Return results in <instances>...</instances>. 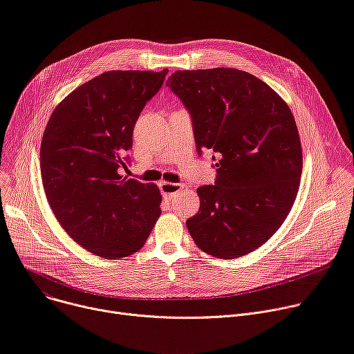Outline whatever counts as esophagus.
<instances>
[{
  "mask_svg": "<svg viewBox=\"0 0 354 354\" xmlns=\"http://www.w3.org/2000/svg\"><path fill=\"white\" fill-rule=\"evenodd\" d=\"M186 185L185 183H171V182H160L159 185V189L160 192H162V195H168V196H172L175 195L178 190L183 189Z\"/></svg>",
  "mask_w": 354,
  "mask_h": 354,
  "instance_id": "obj_1",
  "label": "esophagus"
}]
</instances>
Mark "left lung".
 Returning <instances> with one entry per match:
<instances>
[{
    "mask_svg": "<svg viewBox=\"0 0 354 354\" xmlns=\"http://www.w3.org/2000/svg\"><path fill=\"white\" fill-rule=\"evenodd\" d=\"M167 86L192 117L198 152L217 153L216 182L198 187L201 207L186 227L205 252L243 257L272 237L295 202L302 175L295 118L278 93L243 71H178Z\"/></svg>",
    "mask_w": 354,
    "mask_h": 354,
    "instance_id": "left-lung-1",
    "label": "left lung"
}]
</instances>
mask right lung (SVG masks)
Listing matches in <instances>:
<instances>
[{"instance_id": "1", "label": "right lung", "mask_w": 354, "mask_h": 354, "mask_svg": "<svg viewBox=\"0 0 354 354\" xmlns=\"http://www.w3.org/2000/svg\"><path fill=\"white\" fill-rule=\"evenodd\" d=\"M168 69L110 71L53 110L41 144V175L60 226L87 251L115 260L138 251L160 216L156 185L120 175L134 125Z\"/></svg>"}]
</instances>
